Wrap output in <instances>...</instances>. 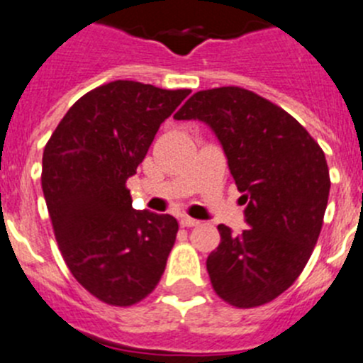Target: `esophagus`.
<instances>
[{
  "label": "esophagus",
  "mask_w": 363,
  "mask_h": 363,
  "mask_svg": "<svg viewBox=\"0 0 363 363\" xmlns=\"http://www.w3.org/2000/svg\"><path fill=\"white\" fill-rule=\"evenodd\" d=\"M181 225H182V227H196V225H200V221L195 220V218L182 216L181 218Z\"/></svg>",
  "instance_id": "1"
}]
</instances>
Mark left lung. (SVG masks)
Masks as SVG:
<instances>
[{
    "instance_id": "left-lung-1",
    "label": "left lung",
    "mask_w": 363,
    "mask_h": 363,
    "mask_svg": "<svg viewBox=\"0 0 363 363\" xmlns=\"http://www.w3.org/2000/svg\"><path fill=\"white\" fill-rule=\"evenodd\" d=\"M174 118L209 125L246 203L241 234L218 225L221 242L207 257L213 289L238 308L275 300L318 242L330 195L325 152L287 111L239 86L196 92Z\"/></svg>"
}]
</instances>
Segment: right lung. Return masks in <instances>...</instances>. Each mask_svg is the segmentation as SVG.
<instances>
[{
	"mask_svg": "<svg viewBox=\"0 0 363 363\" xmlns=\"http://www.w3.org/2000/svg\"><path fill=\"white\" fill-rule=\"evenodd\" d=\"M191 90L111 81L72 104L42 156V191L74 279L129 307L154 291L175 242L170 214L133 209L125 181Z\"/></svg>",
	"mask_w": 363,
	"mask_h": 363,
	"instance_id": "right-lung-1",
	"label": "right lung"
}]
</instances>
